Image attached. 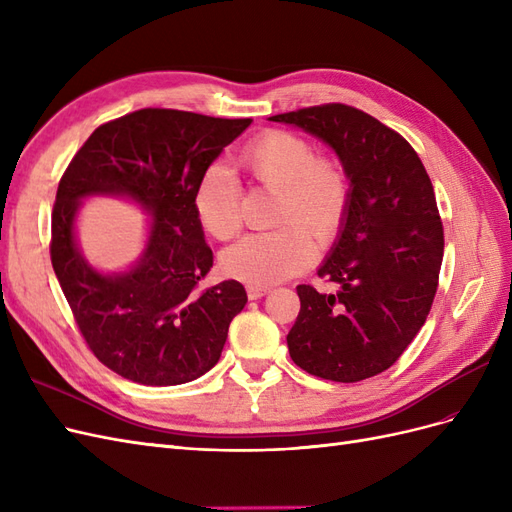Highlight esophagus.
Returning a JSON list of instances; mask_svg holds the SVG:
<instances>
[{"label":"esophagus","mask_w":512,"mask_h":512,"mask_svg":"<svg viewBox=\"0 0 512 512\" xmlns=\"http://www.w3.org/2000/svg\"><path fill=\"white\" fill-rule=\"evenodd\" d=\"M267 292H269V288H267V286H254V284L247 286V297H250V299H260V297H265Z\"/></svg>","instance_id":"esophagus-1"}]
</instances>
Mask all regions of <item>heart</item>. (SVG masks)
<instances>
[{
	"mask_svg": "<svg viewBox=\"0 0 512 512\" xmlns=\"http://www.w3.org/2000/svg\"><path fill=\"white\" fill-rule=\"evenodd\" d=\"M241 166L260 188L275 192L271 232H254L224 252L230 277L256 286L282 282L305 271L318 256L314 237L331 243L342 232L352 200L344 164L316 153L312 143L288 130H267L241 149ZM192 207L213 239H232L243 226L241 188L222 164L200 173Z\"/></svg>",
	"mask_w": 512,
	"mask_h": 512,
	"instance_id": "heart-1",
	"label": "heart"
}]
</instances>
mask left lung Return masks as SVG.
<instances>
[{
	"instance_id": "1",
	"label": "left lung",
	"mask_w": 512,
	"mask_h": 512,
	"mask_svg": "<svg viewBox=\"0 0 512 512\" xmlns=\"http://www.w3.org/2000/svg\"><path fill=\"white\" fill-rule=\"evenodd\" d=\"M269 119L322 138L352 183L346 224L318 269L339 290L297 286L290 359L333 382L378 376L421 331L438 290L444 228L431 179L404 136L354 106L331 102Z\"/></svg>"
}]
</instances>
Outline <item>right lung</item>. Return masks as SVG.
Listing matches in <instances>:
<instances>
[{"instance_id":"right-lung-1","label":"right lung","mask_w":512,"mask_h":512,"mask_svg":"<svg viewBox=\"0 0 512 512\" xmlns=\"http://www.w3.org/2000/svg\"><path fill=\"white\" fill-rule=\"evenodd\" d=\"M250 123L141 108L96 128L61 177L51 215L53 271L89 350L121 378L185 384L220 361L247 294L235 280L198 288L213 252L192 196L200 173ZM94 193L128 195L154 218L142 260L126 274H98L75 247V211Z\"/></svg>"}]
</instances>
